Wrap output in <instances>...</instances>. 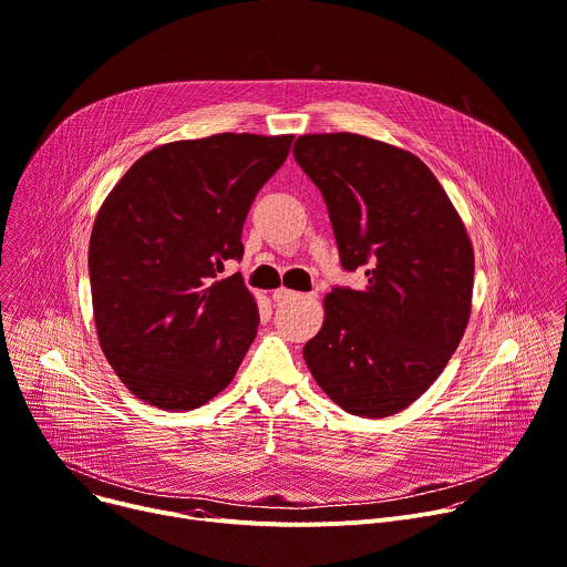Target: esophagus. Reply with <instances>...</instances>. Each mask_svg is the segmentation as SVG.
Segmentation results:
<instances>
[{
	"mask_svg": "<svg viewBox=\"0 0 567 567\" xmlns=\"http://www.w3.org/2000/svg\"><path fill=\"white\" fill-rule=\"evenodd\" d=\"M300 293L298 291H293V289H287V287H278L276 291H274V300L276 302H287V300H296Z\"/></svg>",
	"mask_w": 567,
	"mask_h": 567,
	"instance_id": "obj_1",
	"label": "esophagus"
}]
</instances>
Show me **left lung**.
Wrapping results in <instances>:
<instances>
[{
    "label": "left lung",
    "instance_id": "1",
    "mask_svg": "<svg viewBox=\"0 0 567 567\" xmlns=\"http://www.w3.org/2000/svg\"><path fill=\"white\" fill-rule=\"evenodd\" d=\"M293 156L328 204L346 271L302 357L316 383L359 417H388L424 394L466 330L473 249L435 175L415 154L350 132L305 134Z\"/></svg>",
    "mask_w": 567,
    "mask_h": 567
}]
</instances>
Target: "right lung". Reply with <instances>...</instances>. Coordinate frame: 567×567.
<instances>
[{
    "instance_id": "obj_1",
    "label": "right lung",
    "mask_w": 567,
    "mask_h": 567,
    "mask_svg": "<svg viewBox=\"0 0 567 567\" xmlns=\"http://www.w3.org/2000/svg\"><path fill=\"white\" fill-rule=\"evenodd\" d=\"M293 136L213 134L143 154L99 210L90 280L101 348L118 379L164 411L221 392L260 313L239 274L241 226Z\"/></svg>"
}]
</instances>
